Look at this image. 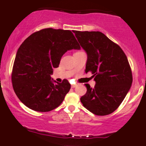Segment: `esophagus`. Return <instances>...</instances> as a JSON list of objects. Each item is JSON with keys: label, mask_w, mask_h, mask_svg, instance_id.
I'll return each mask as SVG.
<instances>
[{"label": "esophagus", "mask_w": 146, "mask_h": 146, "mask_svg": "<svg viewBox=\"0 0 146 146\" xmlns=\"http://www.w3.org/2000/svg\"><path fill=\"white\" fill-rule=\"evenodd\" d=\"M76 86H78V84H72L71 85L72 88H75Z\"/></svg>", "instance_id": "1"}]
</instances>
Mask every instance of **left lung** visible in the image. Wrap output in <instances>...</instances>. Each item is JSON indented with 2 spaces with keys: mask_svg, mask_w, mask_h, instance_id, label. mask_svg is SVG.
<instances>
[{
  "mask_svg": "<svg viewBox=\"0 0 146 146\" xmlns=\"http://www.w3.org/2000/svg\"><path fill=\"white\" fill-rule=\"evenodd\" d=\"M87 54L86 73L91 71L94 88L85 84L80 98L84 106L96 115H109L119 106L132 86L130 66L124 52L100 31H74Z\"/></svg>",
  "mask_w": 146,
  "mask_h": 146,
  "instance_id": "obj_1",
  "label": "left lung"
}]
</instances>
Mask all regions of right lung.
Returning a JSON list of instances; mask_svg holds the SVG:
<instances>
[{"mask_svg":"<svg viewBox=\"0 0 146 146\" xmlns=\"http://www.w3.org/2000/svg\"><path fill=\"white\" fill-rule=\"evenodd\" d=\"M80 50L69 30L42 29L22 43L15 58L11 81L17 97L27 107L48 112L58 107L71 88L68 80L56 82L51 75L67 51Z\"/></svg>","mask_w":146,"mask_h":146,"instance_id":"add662e5","label":"right lung"}]
</instances>
